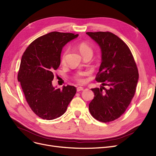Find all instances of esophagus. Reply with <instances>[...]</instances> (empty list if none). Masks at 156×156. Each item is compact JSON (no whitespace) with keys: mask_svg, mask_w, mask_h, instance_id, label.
I'll return each mask as SVG.
<instances>
[{"mask_svg":"<svg viewBox=\"0 0 156 156\" xmlns=\"http://www.w3.org/2000/svg\"><path fill=\"white\" fill-rule=\"evenodd\" d=\"M76 90H77V92L82 91V90H83V87H77Z\"/></svg>","mask_w":156,"mask_h":156,"instance_id":"34e87169","label":"esophagus"}]
</instances>
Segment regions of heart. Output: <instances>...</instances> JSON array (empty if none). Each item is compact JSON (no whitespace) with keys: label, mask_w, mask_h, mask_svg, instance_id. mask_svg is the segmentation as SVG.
<instances>
[{"label":"heart","mask_w":156,"mask_h":156,"mask_svg":"<svg viewBox=\"0 0 156 156\" xmlns=\"http://www.w3.org/2000/svg\"><path fill=\"white\" fill-rule=\"evenodd\" d=\"M78 48L79 49L80 53H82V55H83V54L87 53H92V50L91 48V47L84 42L80 43L78 46ZM67 53V49H66L63 51V53L62 54V56H61V62L62 63H64L65 62ZM85 75H86L85 73L82 72V71H79L74 74L73 78L76 81V82L82 83H84V82H85V79L83 78Z\"/></svg>","instance_id":"1"}]
</instances>
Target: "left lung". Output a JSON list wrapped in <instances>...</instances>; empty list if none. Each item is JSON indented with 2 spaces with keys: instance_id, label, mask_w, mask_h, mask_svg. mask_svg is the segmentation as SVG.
<instances>
[{
  "instance_id": "obj_1",
  "label": "left lung",
  "mask_w": 156,
  "mask_h": 156,
  "mask_svg": "<svg viewBox=\"0 0 156 156\" xmlns=\"http://www.w3.org/2000/svg\"><path fill=\"white\" fill-rule=\"evenodd\" d=\"M86 34L101 48V64L96 80L103 85L91 89L94 98L89 105V111L96 120L109 122L119 118L129 105L138 82V68L130 49L114 34Z\"/></svg>"
}]
</instances>
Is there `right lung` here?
<instances>
[{
  "label": "right lung",
  "mask_w": 156,
  "mask_h": 156,
  "mask_svg": "<svg viewBox=\"0 0 156 156\" xmlns=\"http://www.w3.org/2000/svg\"><path fill=\"white\" fill-rule=\"evenodd\" d=\"M78 36L51 32L34 41L23 54L18 80L27 102L40 118L53 120L62 115L76 92V87L71 85L55 89L52 80L60 64L62 48Z\"/></svg>",
  "instance_id": "1"
}]
</instances>
